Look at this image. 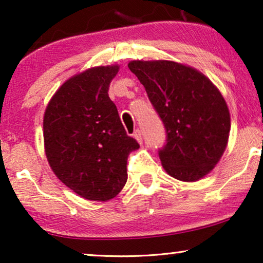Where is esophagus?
<instances>
[{"mask_svg":"<svg viewBox=\"0 0 263 263\" xmlns=\"http://www.w3.org/2000/svg\"><path fill=\"white\" fill-rule=\"evenodd\" d=\"M134 138L138 140V142L140 143V145H141V143H142V134H141V132L139 130V129H136V130H135Z\"/></svg>","mask_w":263,"mask_h":263,"instance_id":"1","label":"esophagus"}]
</instances>
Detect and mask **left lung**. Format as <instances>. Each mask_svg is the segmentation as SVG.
Listing matches in <instances>:
<instances>
[{"label":"left lung","mask_w":263,"mask_h":263,"mask_svg":"<svg viewBox=\"0 0 263 263\" xmlns=\"http://www.w3.org/2000/svg\"><path fill=\"white\" fill-rule=\"evenodd\" d=\"M128 67L166 130V145L159 149L165 171L183 182L210 174L228 146L231 128L219 89L199 70L174 61L138 60Z\"/></svg>","instance_id":"left-lung-1"}]
</instances>
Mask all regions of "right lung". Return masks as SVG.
I'll return each mask as SVG.
<instances>
[{"label": "right lung", "mask_w": 263, "mask_h": 263, "mask_svg": "<svg viewBox=\"0 0 263 263\" xmlns=\"http://www.w3.org/2000/svg\"><path fill=\"white\" fill-rule=\"evenodd\" d=\"M120 66L95 67L68 79L46 106L45 154L61 182L79 196L107 201L127 182L129 153L140 145L109 97Z\"/></svg>", "instance_id": "right-lung-1"}]
</instances>
